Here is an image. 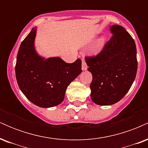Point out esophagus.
<instances>
[{
	"mask_svg": "<svg viewBox=\"0 0 148 148\" xmlns=\"http://www.w3.org/2000/svg\"><path fill=\"white\" fill-rule=\"evenodd\" d=\"M81 68H82V69L84 71L86 70V69H87V68H88L87 64H86V61H85L84 60H82V67H81Z\"/></svg>",
	"mask_w": 148,
	"mask_h": 148,
	"instance_id": "1",
	"label": "esophagus"
}]
</instances>
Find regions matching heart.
<instances>
[{
    "label": "heart",
    "mask_w": 148,
    "mask_h": 148,
    "mask_svg": "<svg viewBox=\"0 0 148 148\" xmlns=\"http://www.w3.org/2000/svg\"><path fill=\"white\" fill-rule=\"evenodd\" d=\"M105 43V37H101L97 42L95 46L94 47V51L95 52L97 53L98 51H99L100 49H101V47H103V45H104Z\"/></svg>",
    "instance_id": "b5f03b06"
}]
</instances>
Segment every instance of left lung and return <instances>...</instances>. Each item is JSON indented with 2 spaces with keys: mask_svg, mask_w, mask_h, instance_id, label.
Masks as SVG:
<instances>
[{
  "mask_svg": "<svg viewBox=\"0 0 148 148\" xmlns=\"http://www.w3.org/2000/svg\"><path fill=\"white\" fill-rule=\"evenodd\" d=\"M113 36L95 57L86 58L92 75L90 97L97 105L117 103L127 94L137 72L136 47L134 39L123 26H110Z\"/></svg>",
  "mask_w": 148,
  "mask_h": 148,
  "instance_id": "obj_1",
  "label": "left lung"
}]
</instances>
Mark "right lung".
<instances>
[{
    "label": "right lung",
    "instance_id": "1",
    "mask_svg": "<svg viewBox=\"0 0 148 148\" xmlns=\"http://www.w3.org/2000/svg\"><path fill=\"white\" fill-rule=\"evenodd\" d=\"M37 28L20 45L15 67L20 90L37 106L50 108L64 100L67 86L81 74V60L67 63L59 57L45 58L35 50Z\"/></svg>",
    "mask_w": 148,
    "mask_h": 148
}]
</instances>
